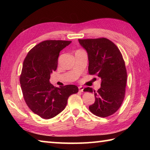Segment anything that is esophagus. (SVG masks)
I'll return each instance as SVG.
<instances>
[{
    "instance_id": "obj_1",
    "label": "esophagus",
    "mask_w": 150,
    "mask_h": 150,
    "mask_svg": "<svg viewBox=\"0 0 150 150\" xmlns=\"http://www.w3.org/2000/svg\"><path fill=\"white\" fill-rule=\"evenodd\" d=\"M83 89H84V87H83V86H79V91L80 92H83Z\"/></svg>"
}]
</instances>
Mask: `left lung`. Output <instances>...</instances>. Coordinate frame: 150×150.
I'll list each match as a JSON object with an SVG mask.
<instances>
[{"mask_svg": "<svg viewBox=\"0 0 150 150\" xmlns=\"http://www.w3.org/2000/svg\"><path fill=\"white\" fill-rule=\"evenodd\" d=\"M87 50L88 73L101 79L100 88L96 92L90 87L84 91L93 93L95 102L90 111L99 117H107L117 111L125 96L127 72L120 51L112 42L105 38L79 39Z\"/></svg>", "mask_w": 150, "mask_h": 150, "instance_id": "1", "label": "left lung"}]
</instances>
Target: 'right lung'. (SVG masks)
<instances>
[{"mask_svg": "<svg viewBox=\"0 0 150 150\" xmlns=\"http://www.w3.org/2000/svg\"><path fill=\"white\" fill-rule=\"evenodd\" d=\"M65 40H45L32 48L24 60L20 83L25 102L33 112L44 119L55 117L64 110L68 98L78 93L77 86L59 88L50 83L56 70L59 52L71 44Z\"/></svg>", "mask_w": 150, "mask_h": 150, "instance_id": "obj_1", "label": "right lung"}]
</instances>
